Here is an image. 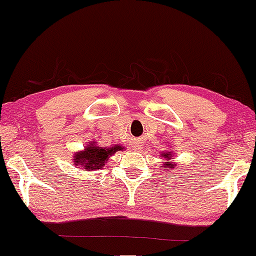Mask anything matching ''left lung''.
Here are the masks:
<instances>
[{
  "label": "left lung",
  "instance_id": "obj_1",
  "mask_svg": "<svg viewBox=\"0 0 256 256\" xmlns=\"http://www.w3.org/2000/svg\"><path fill=\"white\" fill-rule=\"evenodd\" d=\"M160 157H162V163H163V168H169V169H174L175 168V162H173V157L174 154L172 151H164L160 154Z\"/></svg>",
  "mask_w": 256,
  "mask_h": 256
}]
</instances>
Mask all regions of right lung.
<instances>
[{
	"label": "right lung",
	"instance_id": "1",
	"mask_svg": "<svg viewBox=\"0 0 256 256\" xmlns=\"http://www.w3.org/2000/svg\"><path fill=\"white\" fill-rule=\"evenodd\" d=\"M124 148L120 144L112 146H99L96 142H90L84 146L82 151H77L74 154V164L78 166L80 168L86 169L87 172L99 170L104 168L105 163L108 162L112 154L117 151H123Z\"/></svg>",
	"mask_w": 256,
	"mask_h": 256
}]
</instances>
